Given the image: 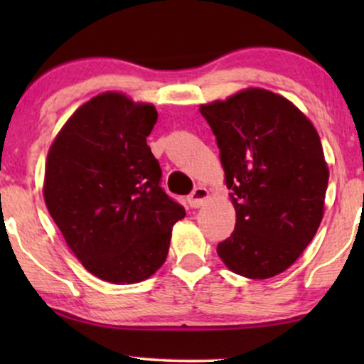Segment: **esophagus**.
Listing matches in <instances>:
<instances>
[{"label": "esophagus", "mask_w": 364, "mask_h": 364, "mask_svg": "<svg viewBox=\"0 0 364 364\" xmlns=\"http://www.w3.org/2000/svg\"><path fill=\"white\" fill-rule=\"evenodd\" d=\"M207 198H208V191L205 187L198 186V187L193 188L191 196H188V203H191V207L197 208V207L203 205V203L207 202Z\"/></svg>", "instance_id": "obj_1"}]
</instances>
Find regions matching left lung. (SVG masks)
<instances>
[{
  "mask_svg": "<svg viewBox=\"0 0 364 364\" xmlns=\"http://www.w3.org/2000/svg\"><path fill=\"white\" fill-rule=\"evenodd\" d=\"M200 114L237 212L218 257L237 275L275 277L301 255L323 218L330 176L320 136L288 99L265 89L203 104Z\"/></svg>",
  "mask_w": 364,
  "mask_h": 364,
  "instance_id": "1",
  "label": "left lung"
}]
</instances>
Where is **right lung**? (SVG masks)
Masks as SVG:
<instances>
[{
    "label": "right lung",
    "mask_w": 364,
    "mask_h": 364,
    "mask_svg": "<svg viewBox=\"0 0 364 364\" xmlns=\"http://www.w3.org/2000/svg\"><path fill=\"white\" fill-rule=\"evenodd\" d=\"M157 122L151 104L104 92L64 124L48 154L44 202L87 272L126 285L166 262L173 223L186 208L161 187L147 146Z\"/></svg>",
    "instance_id": "obj_1"
}]
</instances>
